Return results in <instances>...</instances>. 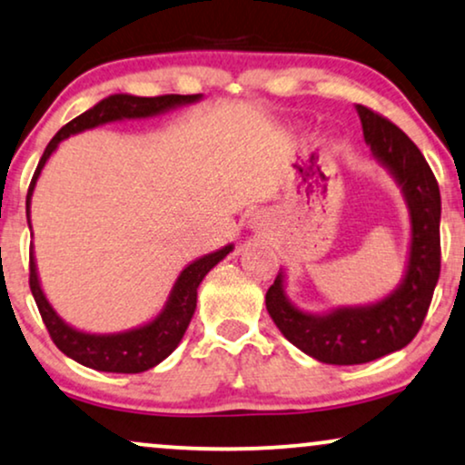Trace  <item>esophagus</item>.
Wrapping results in <instances>:
<instances>
[{"label":"esophagus","instance_id":"34e87169","mask_svg":"<svg viewBox=\"0 0 465 465\" xmlns=\"http://www.w3.org/2000/svg\"><path fill=\"white\" fill-rule=\"evenodd\" d=\"M252 224H254V226H262V224H264V220L261 218V215H256V218H254V222H252Z\"/></svg>","mask_w":465,"mask_h":465}]
</instances>
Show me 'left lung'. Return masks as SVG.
Wrapping results in <instances>:
<instances>
[{
  "label": "left lung",
  "instance_id": "8db88e82",
  "mask_svg": "<svg viewBox=\"0 0 465 465\" xmlns=\"http://www.w3.org/2000/svg\"><path fill=\"white\" fill-rule=\"evenodd\" d=\"M371 155L401 188L410 213L406 271L395 291L367 305H340L322 313L299 310L280 271L267 291V312L299 351L329 365H361L401 351L414 340L440 277V188L419 147L382 114L357 104Z\"/></svg>",
  "mask_w": 465,
  "mask_h": 465
}]
</instances>
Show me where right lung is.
<instances>
[{
    "label": "right lung",
    "instance_id": "add662e5",
    "mask_svg": "<svg viewBox=\"0 0 465 465\" xmlns=\"http://www.w3.org/2000/svg\"><path fill=\"white\" fill-rule=\"evenodd\" d=\"M203 98V94L196 95H158V98H141V95L130 94H114L108 98L100 100L98 104L89 108L83 114L65 124L51 143L46 144L45 153L35 168L32 183H29L27 192V224L32 231V220H29V207H32V196L35 181H38L42 168L55 153L59 143L72 134H81V132L98 128V125L124 122V119H147L155 117V114L168 113L173 108L194 104ZM234 250L232 243H228L220 250L204 254L196 261H192L188 267L181 271L177 280H174L173 291L168 294L164 307L153 321L141 324V327L119 331V333H87L72 327L64 321L55 312V307L48 303L45 291H42L40 277H38V264H35L34 247L29 254V288L38 305L42 321H45L48 335L55 341V346L62 351L65 357L74 359L76 363L92 367L98 371H111V373H141L147 371L162 363L174 348L179 346L181 337H183L185 329L194 316L196 310V294L198 286L204 280V275L215 267L220 261L231 254Z\"/></svg>",
    "mask_w": 465,
    "mask_h": 465
}]
</instances>
